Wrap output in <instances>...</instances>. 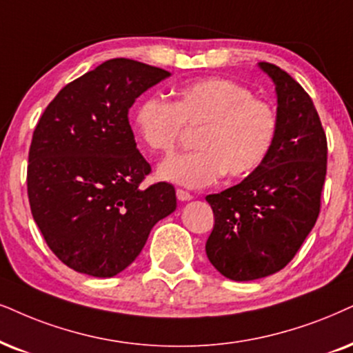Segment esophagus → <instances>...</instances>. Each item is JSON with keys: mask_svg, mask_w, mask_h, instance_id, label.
<instances>
[{"mask_svg": "<svg viewBox=\"0 0 353 353\" xmlns=\"http://www.w3.org/2000/svg\"><path fill=\"white\" fill-rule=\"evenodd\" d=\"M176 195H177V199L181 200V202H187V200H192V194H189V192L184 190V189H177Z\"/></svg>", "mask_w": 353, "mask_h": 353, "instance_id": "34e87169", "label": "esophagus"}]
</instances>
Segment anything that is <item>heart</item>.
<instances>
[{"mask_svg":"<svg viewBox=\"0 0 353 353\" xmlns=\"http://www.w3.org/2000/svg\"><path fill=\"white\" fill-rule=\"evenodd\" d=\"M185 128H200L199 151L174 156L158 169L164 181L192 187L251 176L274 150L279 114L244 84L228 78H202L182 84L174 101L146 97L137 107L133 128L138 140L156 154L171 156Z\"/></svg>","mask_w":353,"mask_h":353,"instance_id":"obj_1","label":"heart"}]
</instances>
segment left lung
Returning a JSON list of instances; mask_svg holds the SVG:
<instances>
[{
	"instance_id": "1",
	"label": "left lung",
	"mask_w": 353,
	"mask_h": 353,
	"mask_svg": "<svg viewBox=\"0 0 353 353\" xmlns=\"http://www.w3.org/2000/svg\"><path fill=\"white\" fill-rule=\"evenodd\" d=\"M259 66L275 83L274 150L243 182L205 197L215 216L207 257L236 282L275 274L295 257L319 216L327 171V140L310 94L276 65Z\"/></svg>"
}]
</instances>
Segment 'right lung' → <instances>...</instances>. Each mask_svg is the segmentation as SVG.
<instances>
[{
	"instance_id": "obj_1",
	"label": "right lung",
	"mask_w": 353,
	"mask_h": 353,
	"mask_svg": "<svg viewBox=\"0 0 353 353\" xmlns=\"http://www.w3.org/2000/svg\"><path fill=\"white\" fill-rule=\"evenodd\" d=\"M112 58L66 84L32 135L28 195L52 252L91 276L117 275L135 261L153 226L176 210L168 182L143 189L150 163L137 148L128 109L169 77Z\"/></svg>"
}]
</instances>
